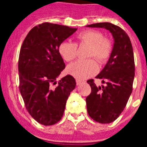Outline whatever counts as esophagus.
<instances>
[{
	"mask_svg": "<svg viewBox=\"0 0 147 147\" xmlns=\"http://www.w3.org/2000/svg\"><path fill=\"white\" fill-rule=\"evenodd\" d=\"M82 82V81L78 80V79H76V85H79Z\"/></svg>",
	"mask_w": 147,
	"mask_h": 147,
	"instance_id": "1",
	"label": "esophagus"
}]
</instances>
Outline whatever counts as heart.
Returning <instances> with one entry per match:
<instances>
[{
	"label": "heart",
	"instance_id": "obj_1",
	"mask_svg": "<svg viewBox=\"0 0 147 147\" xmlns=\"http://www.w3.org/2000/svg\"><path fill=\"white\" fill-rule=\"evenodd\" d=\"M79 44L89 45L88 53V57H94L100 63H104L108 59L112 50L111 43L103 36L102 33L97 30H85L77 36ZM61 57L66 62H70L77 55V46L76 43L65 41L59 47ZM98 67L93 59L78 60L67 67V72L77 79H84L94 75L98 71Z\"/></svg>",
	"mask_w": 147,
	"mask_h": 147
}]
</instances>
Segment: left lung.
<instances>
[{"label":"left lung","mask_w":147,"mask_h":147,"mask_svg":"<svg viewBox=\"0 0 147 147\" xmlns=\"http://www.w3.org/2000/svg\"><path fill=\"white\" fill-rule=\"evenodd\" d=\"M86 26L106 29L114 38L109 59L96 76L106 86L97 87L93 79L88 80L92 92L86 98L88 115L98 123H110L120 116L132 93L135 75L132 44L125 31L111 23H98Z\"/></svg>","instance_id":"8db88e82"}]
</instances>
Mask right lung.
Here are the masks:
<instances>
[{
	"label": "right lung",
	"mask_w": 147,
	"mask_h": 147,
	"mask_svg": "<svg viewBox=\"0 0 147 147\" xmlns=\"http://www.w3.org/2000/svg\"><path fill=\"white\" fill-rule=\"evenodd\" d=\"M76 28L43 23L34 26L22 44L18 70L20 92L29 114L42 125H53L61 120L66 100L76 82L70 75L56 84L65 65L59 47Z\"/></svg>",
	"instance_id": "obj_1"
}]
</instances>
